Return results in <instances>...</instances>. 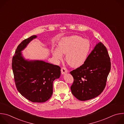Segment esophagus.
Listing matches in <instances>:
<instances>
[{"label": "esophagus", "mask_w": 124, "mask_h": 124, "mask_svg": "<svg viewBox=\"0 0 124 124\" xmlns=\"http://www.w3.org/2000/svg\"><path fill=\"white\" fill-rule=\"evenodd\" d=\"M61 72L62 74L64 75V74H65L68 73V70H67V69L66 68L62 67L61 68Z\"/></svg>", "instance_id": "1"}]
</instances>
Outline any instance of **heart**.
Masks as SVG:
<instances>
[{"label":"heart","instance_id":"1","mask_svg":"<svg viewBox=\"0 0 124 124\" xmlns=\"http://www.w3.org/2000/svg\"><path fill=\"white\" fill-rule=\"evenodd\" d=\"M91 48L89 41L78 35L62 38L58 43V49L52 50L56 60L62 59V54H66V60L72 67L82 65L87 60Z\"/></svg>","mask_w":124,"mask_h":124}]
</instances>
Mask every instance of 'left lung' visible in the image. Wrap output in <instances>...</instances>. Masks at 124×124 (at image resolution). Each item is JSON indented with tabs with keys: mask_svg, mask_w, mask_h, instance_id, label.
Instances as JSON below:
<instances>
[{
	"mask_svg": "<svg viewBox=\"0 0 124 124\" xmlns=\"http://www.w3.org/2000/svg\"><path fill=\"white\" fill-rule=\"evenodd\" d=\"M110 69V58L108 50L100 42L88 55L85 62L70 72L74 78L70 86L73 95L82 101L98 96L105 87Z\"/></svg>",
	"mask_w": 124,
	"mask_h": 124,
	"instance_id": "1",
	"label": "left lung"
}]
</instances>
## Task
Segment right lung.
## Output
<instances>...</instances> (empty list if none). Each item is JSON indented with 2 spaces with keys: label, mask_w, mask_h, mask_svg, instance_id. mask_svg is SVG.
I'll return each instance as SVG.
<instances>
[{
  "label": "right lung",
  "mask_w": 124,
  "mask_h": 124,
  "mask_svg": "<svg viewBox=\"0 0 124 124\" xmlns=\"http://www.w3.org/2000/svg\"><path fill=\"white\" fill-rule=\"evenodd\" d=\"M33 35L17 46L12 58V67L16 89L26 99L34 102H43L51 97L53 82L61 74L59 66L42 61L25 60L21 51L33 39Z\"/></svg>",
  "instance_id": "obj_1"
}]
</instances>
